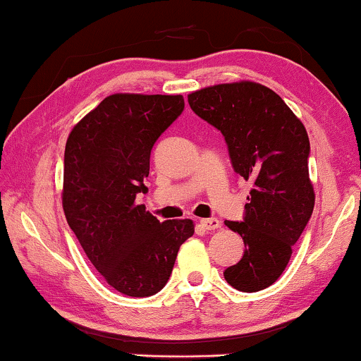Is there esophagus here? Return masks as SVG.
Here are the masks:
<instances>
[{
	"label": "esophagus",
	"instance_id": "obj_1",
	"mask_svg": "<svg viewBox=\"0 0 361 361\" xmlns=\"http://www.w3.org/2000/svg\"><path fill=\"white\" fill-rule=\"evenodd\" d=\"M200 225H202V228H205V230H216V228H220L221 224L219 219H202Z\"/></svg>",
	"mask_w": 361,
	"mask_h": 361
}]
</instances>
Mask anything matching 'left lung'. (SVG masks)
<instances>
[{
  "label": "left lung",
  "mask_w": 361,
  "mask_h": 361,
  "mask_svg": "<svg viewBox=\"0 0 361 361\" xmlns=\"http://www.w3.org/2000/svg\"><path fill=\"white\" fill-rule=\"evenodd\" d=\"M192 111L225 137L231 166L253 182L240 233L245 253L225 269L235 289L256 293L278 281L314 210L307 131L283 98L255 82L221 83L189 95Z\"/></svg>",
  "instance_id": "obj_1"
}]
</instances>
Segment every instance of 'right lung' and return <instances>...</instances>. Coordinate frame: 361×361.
I'll use <instances>...</instances> for the list:
<instances>
[{"label":"right lung","mask_w":361,"mask_h":361,"mask_svg":"<svg viewBox=\"0 0 361 361\" xmlns=\"http://www.w3.org/2000/svg\"><path fill=\"white\" fill-rule=\"evenodd\" d=\"M182 95L115 93L73 126L63 154L67 224L108 284L131 298L164 288L192 220L159 221L136 205L151 151L184 111Z\"/></svg>","instance_id":"right-lung-1"}]
</instances>
